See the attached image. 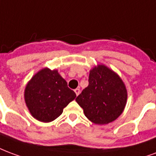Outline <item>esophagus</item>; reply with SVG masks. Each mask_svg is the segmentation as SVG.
Listing matches in <instances>:
<instances>
[{
    "label": "esophagus",
    "instance_id": "esophagus-1",
    "mask_svg": "<svg viewBox=\"0 0 156 156\" xmlns=\"http://www.w3.org/2000/svg\"><path fill=\"white\" fill-rule=\"evenodd\" d=\"M74 92L75 93H76V95L78 96V94L80 93V89H79V88H76V89L74 90Z\"/></svg>",
    "mask_w": 156,
    "mask_h": 156
}]
</instances>
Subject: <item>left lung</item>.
Here are the masks:
<instances>
[{
	"label": "left lung",
	"instance_id": "left-lung-1",
	"mask_svg": "<svg viewBox=\"0 0 156 156\" xmlns=\"http://www.w3.org/2000/svg\"><path fill=\"white\" fill-rule=\"evenodd\" d=\"M88 86L76 101L93 123L103 125L113 122L125 108L127 93L118 75L104 65L90 71Z\"/></svg>",
	"mask_w": 156,
	"mask_h": 156
}]
</instances>
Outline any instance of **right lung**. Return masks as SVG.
Returning a JSON list of instances; mask_svg holds the SVG:
<instances>
[{
    "label": "right lung",
    "mask_w": 156,
    "mask_h": 156,
    "mask_svg": "<svg viewBox=\"0 0 156 156\" xmlns=\"http://www.w3.org/2000/svg\"><path fill=\"white\" fill-rule=\"evenodd\" d=\"M75 98V93L57 70L49 69L37 73L25 90V103L31 115L43 122H50L58 117Z\"/></svg>",
    "instance_id": "add662e5"
}]
</instances>
